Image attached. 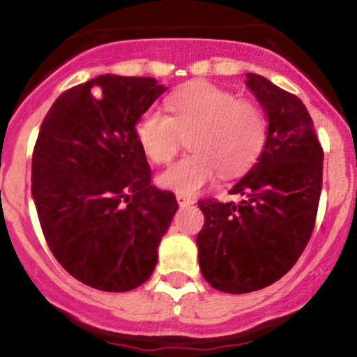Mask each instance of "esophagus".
Returning <instances> with one entry per match:
<instances>
[{
  "label": "esophagus",
  "mask_w": 357,
  "mask_h": 357,
  "mask_svg": "<svg viewBox=\"0 0 357 357\" xmlns=\"http://www.w3.org/2000/svg\"><path fill=\"white\" fill-rule=\"evenodd\" d=\"M176 200H178V204H179V205H181V207H186V205H192V204H193V202H195V200H193V199H192V197H186V195H179V193H178V195H176Z\"/></svg>",
  "instance_id": "esophagus-1"
}]
</instances>
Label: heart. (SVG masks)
I'll return each instance as SVG.
<instances>
[{"label":"heart","instance_id":"obj_1","mask_svg":"<svg viewBox=\"0 0 357 357\" xmlns=\"http://www.w3.org/2000/svg\"><path fill=\"white\" fill-rule=\"evenodd\" d=\"M169 114L146 110L136 122L145 155L167 164L188 138L192 152L158 174V185L179 195H195L221 172L247 171L268 138V121L259 105L205 81L190 82L165 100Z\"/></svg>","mask_w":357,"mask_h":357}]
</instances>
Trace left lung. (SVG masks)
<instances>
[{
	"label": "left lung",
	"instance_id": "1",
	"mask_svg": "<svg viewBox=\"0 0 357 357\" xmlns=\"http://www.w3.org/2000/svg\"><path fill=\"white\" fill-rule=\"evenodd\" d=\"M247 86L268 115L264 150L229 190L242 200H199L202 275L228 294L261 290L290 271L314 229L323 183V149L301 98L259 74H247Z\"/></svg>",
	"mask_w": 357,
	"mask_h": 357
}]
</instances>
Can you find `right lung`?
I'll use <instances>...</instances> for the list:
<instances>
[{
    "instance_id": "1",
    "label": "right lung",
    "mask_w": 357,
    "mask_h": 357,
    "mask_svg": "<svg viewBox=\"0 0 357 357\" xmlns=\"http://www.w3.org/2000/svg\"><path fill=\"white\" fill-rule=\"evenodd\" d=\"M165 91L153 77L105 74L63 91L32 152V199L50 250L67 273L103 291L150 278L178 211L150 185L136 122Z\"/></svg>"
}]
</instances>
